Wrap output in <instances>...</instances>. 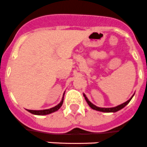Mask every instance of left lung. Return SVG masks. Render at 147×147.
Returning <instances> with one entry per match:
<instances>
[{
	"instance_id": "1",
	"label": "left lung",
	"mask_w": 147,
	"mask_h": 147,
	"mask_svg": "<svg viewBox=\"0 0 147 147\" xmlns=\"http://www.w3.org/2000/svg\"><path fill=\"white\" fill-rule=\"evenodd\" d=\"M134 95H133L131 97V98H129L128 101H126V102H124V103H123V104L119 105L116 106V107H113V108H99V107H97V106H96L95 105L92 104L91 102H90V101H89V99L87 98V97L86 96V95H85L84 93V96L85 100H86V102H87V104L89 105V106H90V107L92 109L96 110V111H98L105 112V113H115V112L118 111H119V110L123 109V108H124L125 106H126L127 105L129 104V102L131 101V98H132V97L134 96Z\"/></svg>"
}]
</instances>
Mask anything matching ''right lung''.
Returning <instances> with one entry per match:
<instances>
[{
  "mask_svg": "<svg viewBox=\"0 0 147 147\" xmlns=\"http://www.w3.org/2000/svg\"><path fill=\"white\" fill-rule=\"evenodd\" d=\"M65 93V92H64ZM64 93H63V96L62 98V100L61 102L59 103L57 105L51 108H49V109H45V110H28V111L30 112V113H33V114H35V115H47V114H50L51 113H54V112L58 111L60 108V107L62 106L63 103V98H64Z\"/></svg>",
  "mask_w": 147,
  "mask_h": 147,
  "instance_id": "obj_1",
  "label": "right lung"
}]
</instances>
